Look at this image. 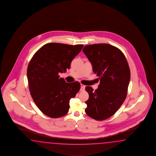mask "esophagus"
I'll use <instances>...</instances> for the list:
<instances>
[{
    "instance_id": "34e87169",
    "label": "esophagus",
    "mask_w": 156,
    "mask_h": 156,
    "mask_svg": "<svg viewBox=\"0 0 156 156\" xmlns=\"http://www.w3.org/2000/svg\"><path fill=\"white\" fill-rule=\"evenodd\" d=\"M84 89H85V86L83 85L82 84H80V90L83 91V90H84Z\"/></svg>"
}]
</instances>
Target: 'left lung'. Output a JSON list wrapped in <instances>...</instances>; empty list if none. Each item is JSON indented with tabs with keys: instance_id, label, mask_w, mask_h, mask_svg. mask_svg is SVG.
<instances>
[{
	"instance_id": "8db88e82",
	"label": "left lung",
	"mask_w": 156,
	"mask_h": 156,
	"mask_svg": "<svg viewBox=\"0 0 156 156\" xmlns=\"http://www.w3.org/2000/svg\"><path fill=\"white\" fill-rule=\"evenodd\" d=\"M83 52L100 80L97 90L86 87L89 98L85 111L94 119L104 120L115 114L126 97L130 80L128 63L120 49L107 44L87 45Z\"/></svg>"
}]
</instances>
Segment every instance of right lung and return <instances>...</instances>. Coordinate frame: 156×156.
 Segmentation results:
<instances>
[{
    "mask_svg": "<svg viewBox=\"0 0 156 156\" xmlns=\"http://www.w3.org/2000/svg\"><path fill=\"white\" fill-rule=\"evenodd\" d=\"M83 45L49 43L42 46L28 64V86L33 100L43 114L58 118L66 114L69 100L80 88L78 82L66 83L59 73L66 72Z\"/></svg>",
    "mask_w": 156,
    "mask_h": 156,
    "instance_id": "right-lung-1",
    "label": "right lung"
}]
</instances>
